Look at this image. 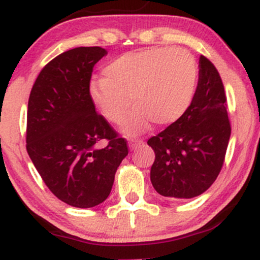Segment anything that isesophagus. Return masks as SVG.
<instances>
[{"label": "esophagus", "instance_id": "1", "mask_svg": "<svg viewBox=\"0 0 260 260\" xmlns=\"http://www.w3.org/2000/svg\"><path fill=\"white\" fill-rule=\"evenodd\" d=\"M142 143H143L142 139L132 138V139H129V147H131V149H136V148H138Z\"/></svg>", "mask_w": 260, "mask_h": 260}]
</instances>
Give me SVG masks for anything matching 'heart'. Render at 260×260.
Here are the masks:
<instances>
[{"instance_id": "b5f03b06", "label": "heart", "mask_w": 260, "mask_h": 260, "mask_svg": "<svg viewBox=\"0 0 260 260\" xmlns=\"http://www.w3.org/2000/svg\"><path fill=\"white\" fill-rule=\"evenodd\" d=\"M198 64L183 49L151 47L120 56L104 68V78L90 83V98L107 121L121 123L132 98L137 107L124 122V132H142L151 121L168 126L192 104Z\"/></svg>"}]
</instances>
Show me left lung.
I'll list each match as a JSON object with an SVG mask.
<instances>
[{
    "label": "left lung",
    "instance_id": "8db88e82",
    "mask_svg": "<svg viewBox=\"0 0 260 260\" xmlns=\"http://www.w3.org/2000/svg\"><path fill=\"white\" fill-rule=\"evenodd\" d=\"M226 107L221 77L202 55L198 86L187 112L148 140L155 153L150 180L159 194L194 198L214 183L231 136Z\"/></svg>",
    "mask_w": 260,
    "mask_h": 260
}]
</instances>
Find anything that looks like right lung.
<instances>
[{
	"label": "right lung",
	"instance_id": "obj_1",
	"mask_svg": "<svg viewBox=\"0 0 260 260\" xmlns=\"http://www.w3.org/2000/svg\"><path fill=\"white\" fill-rule=\"evenodd\" d=\"M106 53L92 46L58 55L39 73L28 101L26 151L47 188L76 208L105 201L128 154L127 140L95 111L89 91Z\"/></svg>",
	"mask_w": 260,
	"mask_h": 260
}]
</instances>
